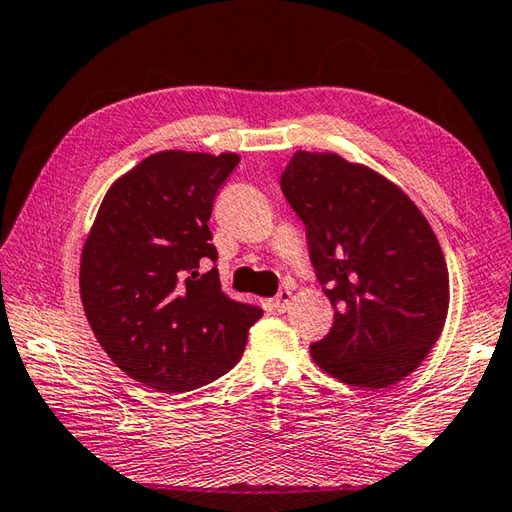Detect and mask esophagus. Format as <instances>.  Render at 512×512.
Instances as JSON below:
<instances>
[{
	"mask_svg": "<svg viewBox=\"0 0 512 512\" xmlns=\"http://www.w3.org/2000/svg\"><path fill=\"white\" fill-rule=\"evenodd\" d=\"M290 302H293V293H290L288 288H282L273 299V308L277 310V313H284V310H288Z\"/></svg>",
	"mask_w": 512,
	"mask_h": 512,
	"instance_id": "esophagus-1",
	"label": "esophagus"
}]
</instances>
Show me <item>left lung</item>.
I'll return each instance as SVG.
<instances>
[{
	"label": "left lung",
	"mask_w": 512,
	"mask_h": 512,
	"mask_svg": "<svg viewBox=\"0 0 512 512\" xmlns=\"http://www.w3.org/2000/svg\"><path fill=\"white\" fill-rule=\"evenodd\" d=\"M282 193L306 226L335 324L310 355L328 375L386 388L424 362L446 324L450 284L433 228L395 184L333 153L299 150Z\"/></svg>",
	"instance_id": "left-lung-1"
}]
</instances>
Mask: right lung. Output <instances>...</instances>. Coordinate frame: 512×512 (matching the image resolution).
I'll use <instances>...</instances> for the list:
<instances>
[{"mask_svg":"<svg viewBox=\"0 0 512 512\" xmlns=\"http://www.w3.org/2000/svg\"><path fill=\"white\" fill-rule=\"evenodd\" d=\"M233 153L164 150L119 177L82 253L84 313L135 382L184 393L222 377L264 310L228 297L208 222Z\"/></svg>","mask_w":512,"mask_h":512,"instance_id":"add662e5","label":"right lung"}]
</instances>
